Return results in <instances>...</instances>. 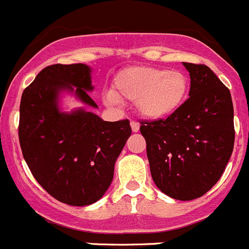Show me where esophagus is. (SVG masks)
Wrapping results in <instances>:
<instances>
[{"mask_svg": "<svg viewBox=\"0 0 249 249\" xmlns=\"http://www.w3.org/2000/svg\"><path fill=\"white\" fill-rule=\"evenodd\" d=\"M130 125H131V130H133L134 133H138L139 129H140V125H139V123L135 122V120H131Z\"/></svg>", "mask_w": 249, "mask_h": 249, "instance_id": "esophagus-1", "label": "esophagus"}]
</instances>
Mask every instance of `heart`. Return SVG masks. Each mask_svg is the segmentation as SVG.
Listing matches in <instances>:
<instances>
[{
	"mask_svg": "<svg viewBox=\"0 0 249 249\" xmlns=\"http://www.w3.org/2000/svg\"><path fill=\"white\" fill-rule=\"evenodd\" d=\"M189 91L190 79L183 71L158 67H131L115 78L113 97L136 102L141 115L159 120L178 113L189 98Z\"/></svg>",
	"mask_w": 249,
	"mask_h": 249,
	"instance_id": "b5f03b06",
	"label": "heart"
}]
</instances>
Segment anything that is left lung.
Returning a JSON list of instances; mask_svg holds the SVG:
<instances>
[{
	"label": "left lung",
	"mask_w": 249,
	"mask_h": 249,
	"mask_svg": "<svg viewBox=\"0 0 249 249\" xmlns=\"http://www.w3.org/2000/svg\"><path fill=\"white\" fill-rule=\"evenodd\" d=\"M190 98L166 119L142 122L152 180L167 196L190 201L219 180L234 145L230 89L205 64L185 63Z\"/></svg>",
	"instance_id": "left-lung-1"
}]
</instances>
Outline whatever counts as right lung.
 Instances as JSON below:
<instances>
[{
  "mask_svg": "<svg viewBox=\"0 0 249 249\" xmlns=\"http://www.w3.org/2000/svg\"><path fill=\"white\" fill-rule=\"evenodd\" d=\"M64 89L98 108L88 94L93 89L88 66L46 67L22 94L19 145L32 175L51 196L71 206L91 205L110 186L131 127L127 119L104 122L84 109L62 113L57 100Z\"/></svg>",
  "mask_w": 249,
  "mask_h": 249,
  "instance_id": "obj_1",
  "label": "right lung"
}]
</instances>
